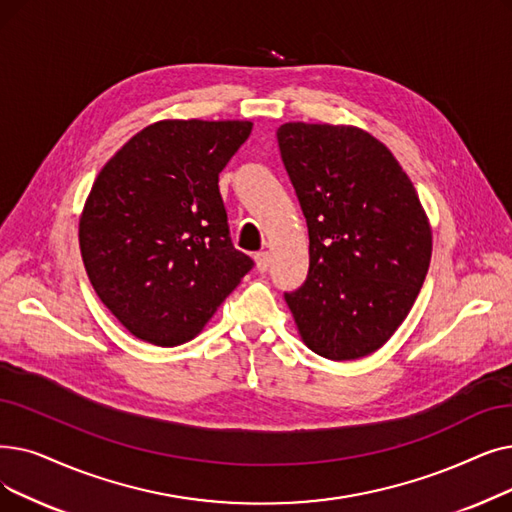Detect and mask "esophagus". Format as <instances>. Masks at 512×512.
<instances>
[{"mask_svg":"<svg viewBox=\"0 0 512 512\" xmlns=\"http://www.w3.org/2000/svg\"><path fill=\"white\" fill-rule=\"evenodd\" d=\"M270 261H272V257H270V253L268 251H261V253H257L255 255V263H257V270L263 274V272H268V268H270Z\"/></svg>","mask_w":512,"mask_h":512,"instance_id":"34e87169","label":"esophagus"}]
</instances>
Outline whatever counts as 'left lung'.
<instances>
[{
  "instance_id": "obj_1",
  "label": "left lung",
  "mask_w": 512,
  "mask_h": 512,
  "mask_svg": "<svg viewBox=\"0 0 512 512\" xmlns=\"http://www.w3.org/2000/svg\"><path fill=\"white\" fill-rule=\"evenodd\" d=\"M282 163L309 232V272L284 299L303 343L328 360L383 347L431 263V226L391 150L351 125L284 123Z\"/></svg>"
}]
</instances>
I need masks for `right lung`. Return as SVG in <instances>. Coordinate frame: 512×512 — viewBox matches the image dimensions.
Here are the masks:
<instances>
[{"mask_svg": "<svg viewBox=\"0 0 512 512\" xmlns=\"http://www.w3.org/2000/svg\"><path fill=\"white\" fill-rule=\"evenodd\" d=\"M251 121H159L98 173L79 219L96 295L133 337L194 339L253 268L234 249L219 173Z\"/></svg>", "mask_w": 512, "mask_h": 512, "instance_id": "right-lung-1", "label": "right lung"}]
</instances>
